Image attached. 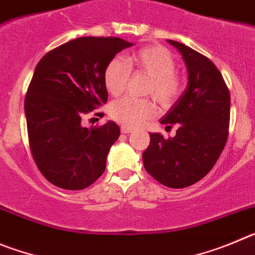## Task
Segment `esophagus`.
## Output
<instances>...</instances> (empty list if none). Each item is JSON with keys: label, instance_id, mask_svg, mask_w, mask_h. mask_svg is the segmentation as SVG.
I'll list each match as a JSON object with an SVG mask.
<instances>
[{"label": "esophagus", "instance_id": "1", "mask_svg": "<svg viewBox=\"0 0 255 255\" xmlns=\"http://www.w3.org/2000/svg\"><path fill=\"white\" fill-rule=\"evenodd\" d=\"M121 130H122V133H125V134H127V133L132 132L133 128L127 127V126H122V127H121Z\"/></svg>", "mask_w": 255, "mask_h": 255}]
</instances>
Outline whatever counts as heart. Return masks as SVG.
Returning a JSON list of instances; mask_svg holds the SVG:
<instances>
[{
	"label": "heart",
	"mask_w": 255,
	"mask_h": 255,
	"mask_svg": "<svg viewBox=\"0 0 255 255\" xmlns=\"http://www.w3.org/2000/svg\"><path fill=\"white\" fill-rule=\"evenodd\" d=\"M176 61L170 50L161 45L144 47L126 57L111 59L105 66L104 85L108 93L117 96L127 88L130 71L142 72L150 77L144 94L152 95L161 107L173 105L184 89V80L175 72ZM156 104L150 99H136L125 96L114 100L109 107V113L117 122L127 127L143 125L156 114Z\"/></svg>",
	"instance_id": "b5f03b06"
}]
</instances>
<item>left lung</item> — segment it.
Returning <instances> with one entry per match:
<instances>
[{
  "instance_id": "8db88e82",
  "label": "left lung",
  "mask_w": 255,
  "mask_h": 255,
  "mask_svg": "<svg viewBox=\"0 0 255 255\" xmlns=\"http://www.w3.org/2000/svg\"><path fill=\"white\" fill-rule=\"evenodd\" d=\"M182 53L188 68V86L160 121L174 137L150 133L142 153L144 169L162 185L185 188L207 175L216 164L229 136L230 91L219 68L197 50L169 40Z\"/></svg>"
}]
</instances>
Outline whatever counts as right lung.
I'll return each instance as SVG.
<instances>
[{
    "mask_svg": "<svg viewBox=\"0 0 255 255\" xmlns=\"http://www.w3.org/2000/svg\"><path fill=\"white\" fill-rule=\"evenodd\" d=\"M130 45L116 36H82L36 65L25 96L27 137L36 166L56 187L85 189L104 173L121 129L114 122L89 129L81 119L107 103L105 66Z\"/></svg>",
    "mask_w": 255,
    "mask_h": 255,
    "instance_id": "1",
    "label": "right lung"
}]
</instances>
